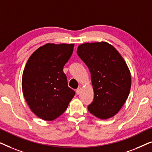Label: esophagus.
Segmentation results:
<instances>
[{
    "label": "esophagus",
    "instance_id": "obj_1",
    "mask_svg": "<svg viewBox=\"0 0 152 152\" xmlns=\"http://www.w3.org/2000/svg\"><path fill=\"white\" fill-rule=\"evenodd\" d=\"M81 91H82V89H81V88L80 87H79V88L77 89L76 90V93L77 95H79V94H80V93H81Z\"/></svg>",
    "mask_w": 152,
    "mask_h": 152
}]
</instances>
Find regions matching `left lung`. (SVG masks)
I'll use <instances>...</instances> for the list:
<instances>
[{
  "label": "left lung",
  "mask_w": 152,
  "mask_h": 152,
  "mask_svg": "<svg viewBox=\"0 0 152 152\" xmlns=\"http://www.w3.org/2000/svg\"><path fill=\"white\" fill-rule=\"evenodd\" d=\"M77 53L91 75L94 99L88 106L91 114L106 120L117 114L127 99L132 77L127 64L109 43H85Z\"/></svg>",
  "instance_id": "obj_1"
}]
</instances>
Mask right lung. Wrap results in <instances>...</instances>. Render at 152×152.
Returning <instances> with one entry per match:
<instances>
[{"instance_id":"1","label":"right lung","mask_w":152,"mask_h":152,"mask_svg":"<svg viewBox=\"0 0 152 152\" xmlns=\"http://www.w3.org/2000/svg\"><path fill=\"white\" fill-rule=\"evenodd\" d=\"M73 43H47L29 58L22 76L25 99L33 113L51 121L59 117L75 96L63 68L72 55Z\"/></svg>"}]
</instances>
